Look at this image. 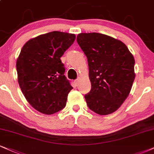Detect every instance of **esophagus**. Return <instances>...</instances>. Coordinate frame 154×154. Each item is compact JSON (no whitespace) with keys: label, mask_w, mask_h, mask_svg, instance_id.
I'll use <instances>...</instances> for the list:
<instances>
[{"label":"esophagus","mask_w":154,"mask_h":154,"mask_svg":"<svg viewBox=\"0 0 154 154\" xmlns=\"http://www.w3.org/2000/svg\"><path fill=\"white\" fill-rule=\"evenodd\" d=\"M79 79H76V80H75L74 81V84H75V86H78V85H79Z\"/></svg>","instance_id":"1"}]
</instances>
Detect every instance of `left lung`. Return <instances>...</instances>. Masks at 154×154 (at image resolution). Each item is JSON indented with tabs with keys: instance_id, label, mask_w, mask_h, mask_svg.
Returning a JSON list of instances; mask_svg holds the SVG:
<instances>
[{
	"instance_id": "left-lung-1",
	"label": "left lung",
	"mask_w": 154,
	"mask_h": 154,
	"mask_svg": "<svg viewBox=\"0 0 154 154\" xmlns=\"http://www.w3.org/2000/svg\"><path fill=\"white\" fill-rule=\"evenodd\" d=\"M77 42L88 59L91 89L85 95L87 105L99 115L111 114L129 95L134 56L122 41L102 33H79Z\"/></svg>"
}]
</instances>
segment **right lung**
<instances>
[{
	"label": "right lung",
	"mask_w": 154,
	"mask_h": 154,
	"mask_svg": "<svg viewBox=\"0 0 154 154\" xmlns=\"http://www.w3.org/2000/svg\"><path fill=\"white\" fill-rule=\"evenodd\" d=\"M75 39V34L53 31L29 40L20 51L16 62L19 86L41 113L54 114L66 106L73 87L64 75L60 57Z\"/></svg>",
	"instance_id": "obj_1"
}]
</instances>
